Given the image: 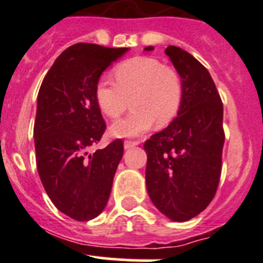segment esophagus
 I'll use <instances>...</instances> for the list:
<instances>
[{
  "instance_id": "34e87169",
  "label": "esophagus",
  "mask_w": 263,
  "mask_h": 263,
  "mask_svg": "<svg viewBox=\"0 0 263 263\" xmlns=\"http://www.w3.org/2000/svg\"><path fill=\"white\" fill-rule=\"evenodd\" d=\"M139 144H140L139 141H131V140H126V141H124V148H126V150H128V148L137 146Z\"/></svg>"
}]
</instances>
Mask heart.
I'll use <instances>...</instances> for the list:
<instances>
[{
  "label": "heart",
  "instance_id": "heart-1",
  "mask_svg": "<svg viewBox=\"0 0 263 263\" xmlns=\"http://www.w3.org/2000/svg\"><path fill=\"white\" fill-rule=\"evenodd\" d=\"M116 82L100 79L94 89L98 108L109 118H118L129 105L128 117L110 126L115 137H136L147 132L154 123L164 127L171 123L182 105L181 76L174 68L163 66L151 57H134L113 71Z\"/></svg>",
  "mask_w": 263,
  "mask_h": 263
}]
</instances>
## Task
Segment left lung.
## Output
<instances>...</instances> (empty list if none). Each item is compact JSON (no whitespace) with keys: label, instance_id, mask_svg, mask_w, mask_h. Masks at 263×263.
Wrapping results in <instances>:
<instances>
[{"label":"left lung","instance_id":"obj_1","mask_svg":"<svg viewBox=\"0 0 263 263\" xmlns=\"http://www.w3.org/2000/svg\"><path fill=\"white\" fill-rule=\"evenodd\" d=\"M165 54L181 76L183 99L171 124L145 142V178L155 208L181 222L205 210L216 193L225 140L222 103L209 71L192 54L176 46Z\"/></svg>","mask_w":263,"mask_h":263}]
</instances>
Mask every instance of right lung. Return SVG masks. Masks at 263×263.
Here are the masks:
<instances>
[{"mask_svg":"<svg viewBox=\"0 0 263 263\" xmlns=\"http://www.w3.org/2000/svg\"><path fill=\"white\" fill-rule=\"evenodd\" d=\"M129 48L78 43L63 50L41 85L34 123L36 168L47 195L71 219L104 210L123 155V142L89 154L105 131L94 99L100 75Z\"/></svg>","mask_w":263,"mask_h":263,"instance_id":"add662e5","label":"right lung"}]
</instances>
